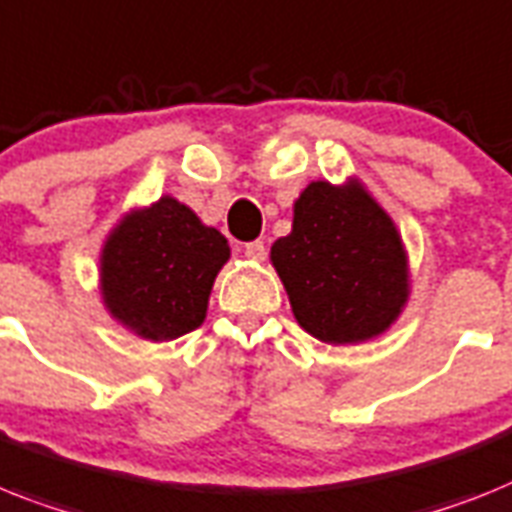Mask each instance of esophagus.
Masks as SVG:
<instances>
[{"mask_svg":"<svg viewBox=\"0 0 512 512\" xmlns=\"http://www.w3.org/2000/svg\"><path fill=\"white\" fill-rule=\"evenodd\" d=\"M244 255L249 257V260H255V263H263L265 255H268V249H265V242H247L244 244Z\"/></svg>","mask_w":512,"mask_h":512,"instance_id":"1","label":"esophagus"}]
</instances>
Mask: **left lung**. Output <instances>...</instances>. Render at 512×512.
<instances>
[{"mask_svg": "<svg viewBox=\"0 0 512 512\" xmlns=\"http://www.w3.org/2000/svg\"><path fill=\"white\" fill-rule=\"evenodd\" d=\"M296 322L330 346L382 336L409 302V257L393 218L359 179L312 182L291 234L270 247Z\"/></svg>", "mask_w": 512, "mask_h": 512, "instance_id": "1", "label": "left lung"}]
</instances>
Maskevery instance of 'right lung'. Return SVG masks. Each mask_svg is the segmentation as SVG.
<instances>
[{"instance_id": "right-lung-1", "label": "right lung", "mask_w": 512, "mask_h": 512, "mask_svg": "<svg viewBox=\"0 0 512 512\" xmlns=\"http://www.w3.org/2000/svg\"><path fill=\"white\" fill-rule=\"evenodd\" d=\"M229 242L192 208L163 195L124 213L101 247V299L145 341H174L200 328Z\"/></svg>"}]
</instances>
